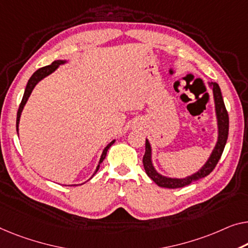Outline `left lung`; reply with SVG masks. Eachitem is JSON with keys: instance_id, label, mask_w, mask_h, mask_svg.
<instances>
[{"instance_id": "8db88e82", "label": "left lung", "mask_w": 248, "mask_h": 248, "mask_svg": "<svg viewBox=\"0 0 248 248\" xmlns=\"http://www.w3.org/2000/svg\"><path fill=\"white\" fill-rule=\"evenodd\" d=\"M208 86L213 89V97L214 103H215V113L217 120V141L214 149L208 157V159L202 165V168L198 169V171L191 173L190 176L184 177V178H172L161 175L155 168L153 162V148L149 142V140L146 139V151L143 155V167H145L146 173L149 178H151L159 187L165 188H180L187 185L191 184L196 180L204 178L208 176L210 172L216 167L217 162L220 159L221 154H223L225 145H226L228 138V127H230V119H228V113L225 107L223 100V95L218 84L216 82H208Z\"/></svg>"}]
</instances>
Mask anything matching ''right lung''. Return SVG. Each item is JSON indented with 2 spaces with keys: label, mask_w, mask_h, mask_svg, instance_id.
Returning <instances> with one entry per match:
<instances>
[{
  "label": "right lung",
  "mask_w": 248,
  "mask_h": 248,
  "mask_svg": "<svg viewBox=\"0 0 248 248\" xmlns=\"http://www.w3.org/2000/svg\"><path fill=\"white\" fill-rule=\"evenodd\" d=\"M68 62H69V60H55V61H53L52 63H51L50 65L43 66V68L36 70V71L32 75V77L30 78L29 81H28L27 88H25V90H24V94H23V98H22L21 105H20V107H18V111H17V116H16V132H17V135H18V124H20V118H21L22 111H23L24 106L27 105V102H28V100H29L30 95H31L32 91H33V89H34L36 84H38L41 80H43L44 78H46L47 76H50L51 73H53V72L55 71V70H57V69L59 68V66L62 65V64L68 63ZM114 141H116V140H112L111 142H109L108 145H107V146L105 147V149H103L102 154H101L100 159H99V164H98V166H97V168H95L94 172L92 173V176L90 177V179L95 175V172H97V171L99 170V167H100V164H101V162L103 161V159H105L106 156H107V151H108L109 148L113 145ZM83 184H84V183H83ZM81 185H82V184H81Z\"/></svg>",
  "instance_id": "right-lung-1"
}]
</instances>
